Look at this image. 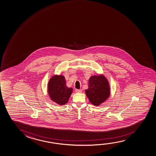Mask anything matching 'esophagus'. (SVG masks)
<instances>
[{"label":"esophagus","mask_w":156,"mask_h":156,"mask_svg":"<svg viewBox=\"0 0 156 156\" xmlns=\"http://www.w3.org/2000/svg\"><path fill=\"white\" fill-rule=\"evenodd\" d=\"M76 92L77 93H81L82 92V90H76Z\"/></svg>","instance_id":"esophagus-1"}]
</instances>
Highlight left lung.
Returning <instances> with one entry per match:
<instances>
[{"mask_svg": "<svg viewBox=\"0 0 156 156\" xmlns=\"http://www.w3.org/2000/svg\"><path fill=\"white\" fill-rule=\"evenodd\" d=\"M88 87L85 90L89 101L99 106L110 96L111 90L108 79L104 75H94L88 80Z\"/></svg>", "mask_w": 156, "mask_h": 156, "instance_id": "left-lung-1", "label": "left lung"}]
</instances>
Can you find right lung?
I'll use <instances>...</instances> for the list:
<instances>
[{
	"label": "right lung",
	"mask_w": 156,
	"mask_h": 156,
	"mask_svg": "<svg viewBox=\"0 0 156 156\" xmlns=\"http://www.w3.org/2000/svg\"><path fill=\"white\" fill-rule=\"evenodd\" d=\"M66 83V78L62 75L52 76L48 83V93L50 99L61 106L68 102L73 92V88L68 87Z\"/></svg>",
	"instance_id": "1"
}]
</instances>
